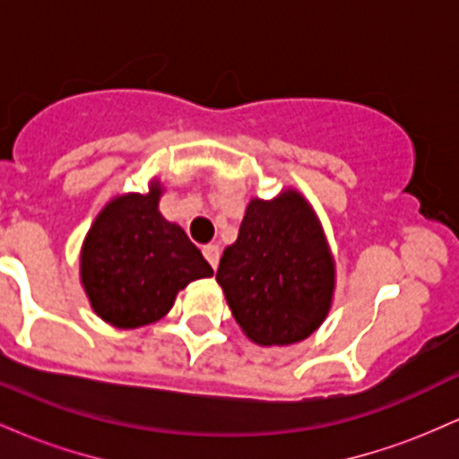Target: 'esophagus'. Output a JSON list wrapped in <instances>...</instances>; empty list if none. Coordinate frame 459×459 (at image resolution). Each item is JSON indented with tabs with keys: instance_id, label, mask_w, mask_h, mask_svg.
I'll return each instance as SVG.
<instances>
[{
	"instance_id": "obj_1",
	"label": "esophagus",
	"mask_w": 459,
	"mask_h": 459,
	"mask_svg": "<svg viewBox=\"0 0 459 459\" xmlns=\"http://www.w3.org/2000/svg\"><path fill=\"white\" fill-rule=\"evenodd\" d=\"M203 255H204V259L209 261V265L213 267H218V263H220V247L215 246V244H207L203 247Z\"/></svg>"
}]
</instances>
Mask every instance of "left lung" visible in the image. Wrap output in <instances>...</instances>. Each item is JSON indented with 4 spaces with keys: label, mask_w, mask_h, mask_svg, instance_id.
Returning a JSON list of instances; mask_svg holds the SVG:
<instances>
[{
    "label": "left lung",
    "mask_w": 459,
    "mask_h": 459,
    "mask_svg": "<svg viewBox=\"0 0 459 459\" xmlns=\"http://www.w3.org/2000/svg\"><path fill=\"white\" fill-rule=\"evenodd\" d=\"M215 281L252 343L308 339L328 317L336 284L334 256L308 200L293 187L272 200L250 198Z\"/></svg>",
    "instance_id": "1"
}]
</instances>
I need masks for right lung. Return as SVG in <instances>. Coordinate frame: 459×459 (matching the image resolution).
<instances>
[{"instance_id": "obj_1", "label": "right lung", "mask_w": 459, "mask_h": 459, "mask_svg": "<svg viewBox=\"0 0 459 459\" xmlns=\"http://www.w3.org/2000/svg\"><path fill=\"white\" fill-rule=\"evenodd\" d=\"M163 186L118 194L99 212L79 252V278L97 317L134 330L160 321L189 282L213 276L186 230L160 212Z\"/></svg>"}]
</instances>
